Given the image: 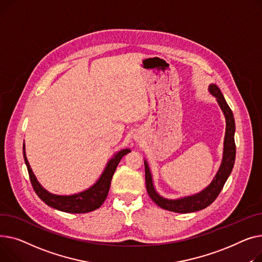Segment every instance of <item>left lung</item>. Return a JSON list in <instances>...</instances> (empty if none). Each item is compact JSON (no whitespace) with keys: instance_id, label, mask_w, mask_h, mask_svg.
Segmentation results:
<instances>
[{"instance_id":"1","label":"left lung","mask_w":262,"mask_h":262,"mask_svg":"<svg viewBox=\"0 0 262 262\" xmlns=\"http://www.w3.org/2000/svg\"><path fill=\"white\" fill-rule=\"evenodd\" d=\"M208 92L216 97V100L221 107V110L225 117V135H224V143H223V157L221 161V165L218 169L216 176L213 177L212 181L208 186H206L203 190L198 193L182 196L179 199H167L162 196L156 189L155 184H153L152 173L150 170L149 164L147 160H144L145 164V177H146V188L149 196L152 199V201L161 208L179 212V213H188L193 212L206 208L209 206L214 200L217 199L219 193L221 192L226 180L228 179L230 172L233 170L236 159V145H235V118L232 110L222 94V92L214 83L209 84Z\"/></svg>"}]
</instances>
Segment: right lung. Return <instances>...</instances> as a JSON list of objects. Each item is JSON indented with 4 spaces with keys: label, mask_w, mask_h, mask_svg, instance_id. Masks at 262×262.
Masks as SVG:
<instances>
[{
    "label": "right lung",
    "mask_w": 262,
    "mask_h": 262,
    "mask_svg": "<svg viewBox=\"0 0 262 262\" xmlns=\"http://www.w3.org/2000/svg\"><path fill=\"white\" fill-rule=\"evenodd\" d=\"M129 152H131L129 148L121 149L118 152H116L115 155L107 161L103 171L98 178V180L88 189L80 191L78 193L62 195V194H55L48 191L39 183L35 173L32 170V168H30V165L26 158L25 145L23 144V156H24L25 165L27 167L30 182H32V185L36 193L38 194V196L50 207L60 211L70 212V213L90 212L99 208L102 205L104 200L106 199L107 192H109V189L111 186V180L116 170V167L120 162V160L122 159V157L128 155Z\"/></svg>",
    "instance_id": "obj_1"
}]
</instances>
